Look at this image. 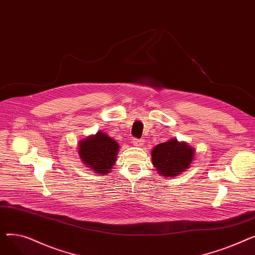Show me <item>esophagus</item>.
I'll use <instances>...</instances> for the list:
<instances>
[{
  "label": "esophagus",
  "mask_w": 255,
  "mask_h": 255,
  "mask_svg": "<svg viewBox=\"0 0 255 255\" xmlns=\"http://www.w3.org/2000/svg\"><path fill=\"white\" fill-rule=\"evenodd\" d=\"M133 141V144H134V145H137V146H139V145H141L143 142H144V140L142 139V138H133L132 139Z\"/></svg>",
  "instance_id": "34e87169"
}]
</instances>
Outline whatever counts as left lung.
Instances as JSON below:
<instances>
[{
  "instance_id": "1",
  "label": "left lung",
  "mask_w": 255,
  "mask_h": 255,
  "mask_svg": "<svg viewBox=\"0 0 255 255\" xmlns=\"http://www.w3.org/2000/svg\"><path fill=\"white\" fill-rule=\"evenodd\" d=\"M194 156V150L185 142L170 139L156 145L152 151L153 165L163 177H176L187 169Z\"/></svg>"
}]
</instances>
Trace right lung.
<instances>
[{"label":"right lung","instance_id":"right-lung-1","mask_svg":"<svg viewBox=\"0 0 255 255\" xmlns=\"http://www.w3.org/2000/svg\"><path fill=\"white\" fill-rule=\"evenodd\" d=\"M119 144L102 132L79 142L78 153L83 162L100 175H106L114 166Z\"/></svg>","mask_w":255,"mask_h":255}]
</instances>
